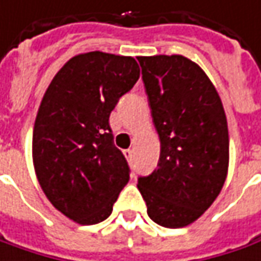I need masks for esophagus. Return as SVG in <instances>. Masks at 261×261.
<instances>
[{"label":"esophagus","mask_w":261,"mask_h":261,"mask_svg":"<svg viewBox=\"0 0 261 261\" xmlns=\"http://www.w3.org/2000/svg\"><path fill=\"white\" fill-rule=\"evenodd\" d=\"M124 154H125V157H127V160H133V155H134V151L131 150V148H128V150H125L124 151Z\"/></svg>","instance_id":"1"}]
</instances>
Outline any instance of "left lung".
Here are the masks:
<instances>
[{
    "label": "left lung",
    "instance_id": "left-lung-1",
    "mask_svg": "<svg viewBox=\"0 0 261 261\" xmlns=\"http://www.w3.org/2000/svg\"><path fill=\"white\" fill-rule=\"evenodd\" d=\"M160 160L138 190L147 214L163 227L189 226L217 198L228 170V128L219 93L182 56L137 57Z\"/></svg>",
    "mask_w": 261,
    "mask_h": 261
}]
</instances>
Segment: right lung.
<instances>
[{"label": "right lung", "mask_w": 261, "mask_h": 261, "mask_svg": "<svg viewBox=\"0 0 261 261\" xmlns=\"http://www.w3.org/2000/svg\"><path fill=\"white\" fill-rule=\"evenodd\" d=\"M140 77L133 57H72L42 97L33 131L35 174L51 204L79 224L113 212L130 168L113 141L110 114Z\"/></svg>", "instance_id": "right-lung-1"}]
</instances>
